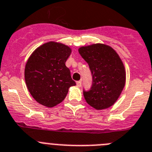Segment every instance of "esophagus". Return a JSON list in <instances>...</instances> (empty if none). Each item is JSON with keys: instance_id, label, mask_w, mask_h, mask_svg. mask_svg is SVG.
Here are the masks:
<instances>
[{"instance_id": "34e87169", "label": "esophagus", "mask_w": 152, "mask_h": 152, "mask_svg": "<svg viewBox=\"0 0 152 152\" xmlns=\"http://www.w3.org/2000/svg\"><path fill=\"white\" fill-rule=\"evenodd\" d=\"M76 85H77L78 86H81V85H82V81H81V80L77 81V82H76Z\"/></svg>"}]
</instances>
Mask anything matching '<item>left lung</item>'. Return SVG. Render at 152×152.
Returning <instances> with one entry per match:
<instances>
[{
	"mask_svg": "<svg viewBox=\"0 0 152 152\" xmlns=\"http://www.w3.org/2000/svg\"><path fill=\"white\" fill-rule=\"evenodd\" d=\"M79 52L89 65L93 78L90 90H83L86 103L98 110L111 107L125 86V69L121 58L104 44L83 46Z\"/></svg>",
	"mask_w": 152,
	"mask_h": 152,
	"instance_id": "8db88e82",
	"label": "left lung"
}]
</instances>
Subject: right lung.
<instances>
[{"instance_id": "1", "label": "right lung", "mask_w": 152, "mask_h": 152, "mask_svg": "<svg viewBox=\"0 0 152 152\" xmlns=\"http://www.w3.org/2000/svg\"><path fill=\"white\" fill-rule=\"evenodd\" d=\"M71 48L62 43L49 42L37 48L27 61L25 80L31 95L47 107L60 104L75 86L66 62Z\"/></svg>"}]
</instances>
